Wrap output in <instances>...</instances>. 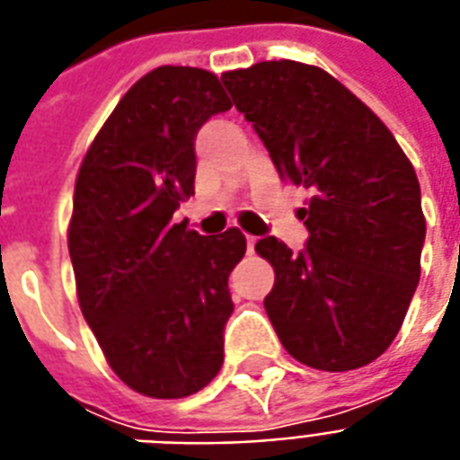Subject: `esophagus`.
<instances>
[{
	"instance_id": "34e87169",
	"label": "esophagus",
	"mask_w": 460,
	"mask_h": 460,
	"mask_svg": "<svg viewBox=\"0 0 460 460\" xmlns=\"http://www.w3.org/2000/svg\"><path fill=\"white\" fill-rule=\"evenodd\" d=\"M254 244H256V237H254V234H247V252H249V254L254 252Z\"/></svg>"
}]
</instances>
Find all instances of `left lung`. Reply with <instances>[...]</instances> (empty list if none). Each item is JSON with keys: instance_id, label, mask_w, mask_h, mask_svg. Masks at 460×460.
Masks as SVG:
<instances>
[{"instance_id": "1", "label": "left lung", "mask_w": 460, "mask_h": 460, "mask_svg": "<svg viewBox=\"0 0 460 460\" xmlns=\"http://www.w3.org/2000/svg\"><path fill=\"white\" fill-rule=\"evenodd\" d=\"M280 180L309 190L300 254L276 237L256 254L276 280L263 307L297 362L350 372L401 331L420 280L425 213L415 167L386 124L329 71L270 59L226 71Z\"/></svg>"}]
</instances>
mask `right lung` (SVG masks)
Instances as JSON below:
<instances>
[{"instance_id": "right-lung-1", "label": "right lung", "mask_w": 460, "mask_h": 460, "mask_svg": "<svg viewBox=\"0 0 460 460\" xmlns=\"http://www.w3.org/2000/svg\"><path fill=\"white\" fill-rule=\"evenodd\" d=\"M233 102L213 71L158 66L117 102L88 146L71 211L76 297L102 355L148 398L197 394L220 372L230 270L247 240L174 223L194 194V137Z\"/></svg>"}]
</instances>
